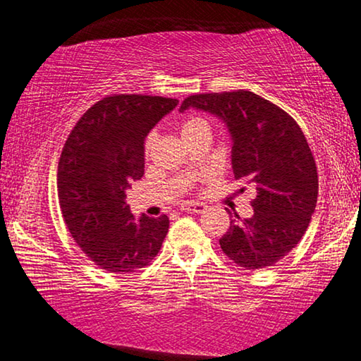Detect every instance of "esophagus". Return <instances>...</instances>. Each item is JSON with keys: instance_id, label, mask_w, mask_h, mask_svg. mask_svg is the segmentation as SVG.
Segmentation results:
<instances>
[{"instance_id": "esophagus-1", "label": "esophagus", "mask_w": 361, "mask_h": 361, "mask_svg": "<svg viewBox=\"0 0 361 361\" xmlns=\"http://www.w3.org/2000/svg\"><path fill=\"white\" fill-rule=\"evenodd\" d=\"M204 204L202 202H185L181 206V209L185 212H190V214H200V212L204 211Z\"/></svg>"}]
</instances>
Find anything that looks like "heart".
Wrapping results in <instances>:
<instances>
[{
  "mask_svg": "<svg viewBox=\"0 0 361 361\" xmlns=\"http://www.w3.org/2000/svg\"><path fill=\"white\" fill-rule=\"evenodd\" d=\"M176 129H178L181 139L186 140V139H190L191 135L197 134V132L209 130V126H207L206 119L201 118V116L190 114V116H185V118H181L178 121V124H176ZM154 142H155L154 134H149L145 137V140H144V155L145 157H149L152 154V149H154Z\"/></svg>",
  "mask_w": 361,
  "mask_h": 361,
  "instance_id": "obj_1",
  "label": "heart"
}]
</instances>
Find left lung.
I'll return each mask as SVG.
<instances>
[{"label":"left lung","mask_w":361,"mask_h":361,"mask_svg":"<svg viewBox=\"0 0 361 361\" xmlns=\"http://www.w3.org/2000/svg\"><path fill=\"white\" fill-rule=\"evenodd\" d=\"M190 108L224 121L233 176L255 191L253 216L231 221L222 252L245 270L273 267L298 245L316 209L317 166L304 132L286 111L245 90L188 96L180 111Z\"/></svg>","instance_id":"1"}]
</instances>
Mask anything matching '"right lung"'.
I'll return each mask as SVG.
<instances>
[{
  "label": "right lung",
  "mask_w": 361,
  "mask_h": 361,
  "mask_svg": "<svg viewBox=\"0 0 361 361\" xmlns=\"http://www.w3.org/2000/svg\"><path fill=\"white\" fill-rule=\"evenodd\" d=\"M178 99L113 94L91 106L70 132L59 161V202L73 240L94 265L132 273L159 253L165 214L135 219L126 190L144 176V140Z\"/></svg>",
  "instance_id": "add662e5"
}]
</instances>
